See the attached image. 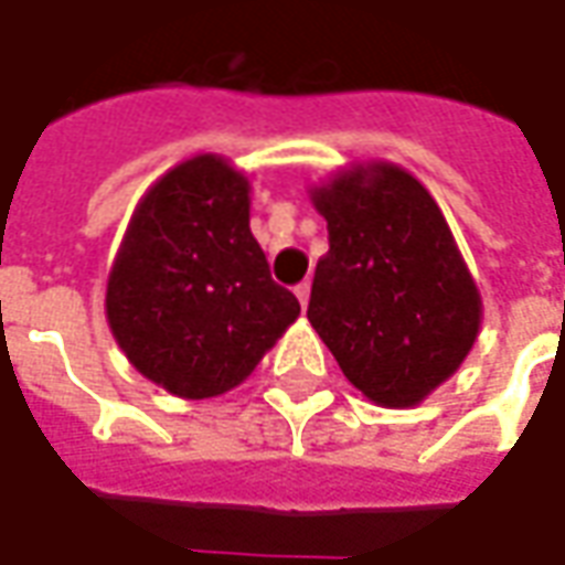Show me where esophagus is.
I'll use <instances>...</instances> for the list:
<instances>
[{
  "mask_svg": "<svg viewBox=\"0 0 565 565\" xmlns=\"http://www.w3.org/2000/svg\"><path fill=\"white\" fill-rule=\"evenodd\" d=\"M309 294H312V284H309V281L297 284V299H299V306H302V309L309 306Z\"/></svg>",
  "mask_w": 565,
  "mask_h": 565,
  "instance_id": "esophagus-1",
  "label": "esophagus"
}]
</instances>
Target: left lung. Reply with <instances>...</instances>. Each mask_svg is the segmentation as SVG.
Wrapping results in <instances>:
<instances>
[{
	"instance_id": "obj_1",
	"label": "left lung",
	"mask_w": 565,
	"mask_h": 565,
	"mask_svg": "<svg viewBox=\"0 0 565 565\" xmlns=\"http://www.w3.org/2000/svg\"><path fill=\"white\" fill-rule=\"evenodd\" d=\"M331 250L309 321L347 380L380 408H414L458 374L482 297L443 210L390 160H359L309 188Z\"/></svg>"
}]
</instances>
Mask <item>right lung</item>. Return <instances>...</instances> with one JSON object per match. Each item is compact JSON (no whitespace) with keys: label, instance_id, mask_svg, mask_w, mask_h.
<instances>
[{"label":"right lung","instance_id":"right-lung-1","mask_svg":"<svg viewBox=\"0 0 565 565\" xmlns=\"http://www.w3.org/2000/svg\"><path fill=\"white\" fill-rule=\"evenodd\" d=\"M107 328L141 377L179 398L241 386L299 318L250 232V179L194 153L132 210L105 290Z\"/></svg>","mask_w":565,"mask_h":565}]
</instances>
